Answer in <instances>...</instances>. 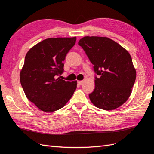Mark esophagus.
<instances>
[{"instance_id":"obj_1","label":"esophagus","mask_w":154,"mask_h":154,"mask_svg":"<svg viewBox=\"0 0 154 154\" xmlns=\"http://www.w3.org/2000/svg\"><path fill=\"white\" fill-rule=\"evenodd\" d=\"M83 82H84V81H78V84L80 85H82Z\"/></svg>"}]
</instances>
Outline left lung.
Wrapping results in <instances>:
<instances>
[{"label":"left lung","mask_w":154,"mask_h":154,"mask_svg":"<svg viewBox=\"0 0 154 154\" xmlns=\"http://www.w3.org/2000/svg\"><path fill=\"white\" fill-rule=\"evenodd\" d=\"M78 45L85 51L94 70L95 88L89 94L92 104L105 110L117 109L127 101L136 78L131 56L107 37L85 36Z\"/></svg>","instance_id":"left-lung-1"}]
</instances>
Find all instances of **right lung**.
<instances>
[{
  "mask_svg": "<svg viewBox=\"0 0 154 154\" xmlns=\"http://www.w3.org/2000/svg\"><path fill=\"white\" fill-rule=\"evenodd\" d=\"M76 40V37L47 38L26 55L20 72L21 85L27 98L45 112L62 109L76 90L77 81L57 78L63 72V62Z\"/></svg>",
  "mask_w": 154,
  "mask_h": 154,
  "instance_id": "1",
  "label": "right lung"
}]
</instances>
